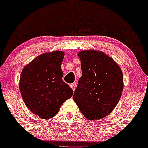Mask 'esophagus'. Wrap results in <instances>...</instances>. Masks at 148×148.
I'll use <instances>...</instances> for the list:
<instances>
[{
	"label": "esophagus",
	"instance_id": "34e87169",
	"mask_svg": "<svg viewBox=\"0 0 148 148\" xmlns=\"http://www.w3.org/2000/svg\"><path fill=\"white\" fill-rule=\"evenodd\" d=\"M70 86H71V88H72L73 90H75L76 88V86H77V84H76V83H72V84L70 85Z\"/></svg>",
	"mask_w": 148,
	"mask_h": 148
}]
</instances>
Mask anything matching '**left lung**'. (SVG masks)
<instances>
[{
    "label": "left lung",
    "mask_w": 148,
    "mask_h": 148,
    "mask_svg": "<svg viewBox=\"0 0 148 148\" xmlns=\"http://www.w3.org/2000/svg\"><path fill=\"white\" fill-rule=\"evenodd\" d=\"M83 75L73 99L85 118L92 120L107 116L118 104L123 90V75L120 66L101 51L78 53Z\"/></svg>",
    "instance_id": "1"
}]
</instances>
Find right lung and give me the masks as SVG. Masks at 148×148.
Instances as JSON below:
<instances>
[{
    "instance_id": "add662e5",
    "label": "right lung",
    "mask_w": 148,
    "mask_h": 148,
    "mask_svg": "<svg viewBox=\"0 0 148 148\" xmlns=\"http://www.w3.org/2000/svg\"><path fill=\"white\" fill-rule=\"evenodd\" d=\"M62 51H53L38 56L23 69L20 90L25 106L42 119H49L58 112L73 91L63 82Z\"/></svg>"
}]
</instances>
